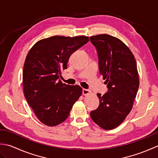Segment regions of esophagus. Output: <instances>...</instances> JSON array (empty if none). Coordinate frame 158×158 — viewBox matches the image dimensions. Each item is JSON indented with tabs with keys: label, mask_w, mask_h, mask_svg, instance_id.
<instances>
[{
	"label": "esophagus",
	"mask_w": 158,
	"mask_h": 158,
	"mask_svg": "<svg viewBox=\"0 0 158 158\" xmlns=\"http://www.w3.org/2000/svg\"><path fill=\"white\" fill-rule=\"evenodd\" d=\"M82 92H83V94L85 96V95L89 94L91 93V91H90V90H89V89H83Z\"/></svg>",
	"instance_id": "34e87169"
}]
</instances>
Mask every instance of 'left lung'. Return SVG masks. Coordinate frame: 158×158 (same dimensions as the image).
Here are the masks:
<instances>
[{"label": "left lung", "mask_w": 158, "mask_h": 158, "mask_svg": "<svg viewBox=\"0 0 158 158\" xmlns=\"http://www.w3.org/2000/svg\"><path fill=\"white\" fill-rule=\"evenodd\" d=\"M89 38L98 52L99 71L108 88L103 96L97 94L100 105L90 116L100 127L112 130L123 122L132 109L139 87L136 62L119 39L106 34Z\"/></svg>", "instance_id": "1"}]
</instances>
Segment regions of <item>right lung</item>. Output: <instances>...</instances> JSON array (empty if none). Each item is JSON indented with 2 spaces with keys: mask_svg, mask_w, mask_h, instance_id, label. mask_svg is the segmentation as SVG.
Instances as JSON below:
<instances>
[{
  "mask_svg": "<svg viewBox=\"0 0 158 158\" xmlns=\"http://www.w3.org/2000/svg\"><path fill=\"white\" fill-rule=\"evenodd\" d=\"M88 41L86 36H53L40 40L28 52L23 69V93L45 125L56 126L64 122L82 94L79 85H66L59 78L72 53Z\"/></svg>",
  "mask_w": 158,
  "mask_h": 158,
  "instance_id": "obj_1",
  "label": "right lung"
}]
</instances>
